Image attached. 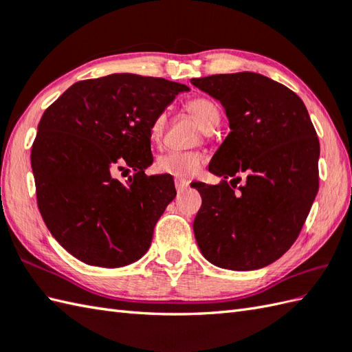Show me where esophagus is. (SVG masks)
Segmentation results:
<instances>
[{
    "label": "esophagus",
    "mask_w": 352,
    "mask_h": 352,
    "mask_svg": "<svg viewBox=\"0 0 352 352\" xmlns=\"http://www.w3.org/2000/svg\"><path fill=\"white\" fill-rule=\"evenodd\" d=\"M175 188L178 192H183L189 188V182L183 180V178H175Z\"/></svg>",
    "instance_id": "esophagus-1"
}]
</instances>
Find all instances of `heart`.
I'll use <instances>...</instances> for the list:
<instances>
[{"label": "heart", "mask_w": 352, "mask_h": 352, "mask_svg": "<svg viewBox=\"0 0 352 352\" xmlns=\"http://www.w3.org/2000/svg\"><path fill=\"white\" fill-rule=\"evenodd\" d=\"M186 110L193 116L204 131L213 130L219 124L221 113L216 104L204 98V96H195V98L186 102ZM164 126H166V113H159L149 125V139L154 144H159L163 138ZM201 154L195 151H168L162 154L155 162V169L160 174H169L180 178H189L197 174L201 166Z\"/></svg>", "instance_id": "1"}]
</instances>
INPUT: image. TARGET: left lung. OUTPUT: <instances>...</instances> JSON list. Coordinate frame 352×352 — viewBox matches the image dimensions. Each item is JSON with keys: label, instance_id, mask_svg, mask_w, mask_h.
I'll list each match as a JSON object with an SVG mask.
<instances>
[{"label": "left lung", "instance_id": "8db88e82", "mask_svg": "<svg viewBox=\"0 0 352 352\" xmlns=\"http://www.w3.org/2000/svg\"><path fill=\"white\" fill-rule=\"evenodd\" d=\"M190 83L221 101L231 130L208 166L223 180L193 184L203 198L193 221L199 250L231 271L271 265L300 236L319 189V139L309 111L289 87L256 72ZM241 173L247 183L238 188ZM228 176L236 178L228 184Z\"/></svg>", "mask_w": 352, "mask_h": 352}]
</instances>
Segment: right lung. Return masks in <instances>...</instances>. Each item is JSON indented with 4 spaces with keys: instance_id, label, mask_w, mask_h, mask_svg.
Here are the masks:
<instances>
[{
    "instance_id": "add662e5",
    "label": "right lung",
    "mask_w": 352,
    "mask_h": 352,
    "mask_svg": "<svg viewBox=\"0 0 352 352\" xmlns=\"http://www.w3.org/2000/svg\"><path fill=\"white\" fill-rule=\"evenodd\" d=\"M189 91L136 74L72 85L43 111L32 146L37 207L50 233L86 265L119 267L148 251L157 221L175 198L153 163L149 125ZM134 170L126 185L113 175Z\"/></svg>"
}]
</instances>
